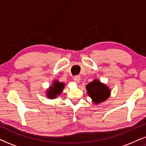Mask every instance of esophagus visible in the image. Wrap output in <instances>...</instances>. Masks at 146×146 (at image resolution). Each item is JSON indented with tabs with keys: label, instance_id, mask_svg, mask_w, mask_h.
Here are the masks:
<instances>
[{
	"label": "esophagus",
	"instance_id": "esophagus-1",
	"mask_svg": "<svg viewBox=\"0 0 146 146\" xmlns=\"http://www.w3.org/2000/svg\"><path fill=\"white\" fill-rule=\"evenodd\" d=\"M73 80H74V82L75 83H77V84H79V82H80V80H81V78L79 76H75L74 77V78H73Z\"/></svg>",
	"mask_w": 146,
	"mask_h": 146
}]
</instances>
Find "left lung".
Returning a JSON list of instances; mask_svg holds the SVG:
<instances>
[{"mask_svg": "<svg viewBox=\"0 0 146 146\" xmlns=\"http://www.w3.org/2000/svg\"><path fill=\"white\" fill-rule=\"evenodd\" d=\"M87 94L91 98L92 102L98 104L106 101L110 96V90L98 79H96L86 85Z\"/></svg>", "mask_w": 146, "mask_h": 146, "instance_id": "8db88e82", "label": "left lung"}]
</instances>
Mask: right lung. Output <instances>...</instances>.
Returning a JSON list of instances; mask_svg holds the SVG:
<instances>
[{
    "label": "right lung",
    "mask_w": 146,
    "mask_h": 146,
    "mask_svg": "<svg viewBox=\"0 0 146 146\" xmlns=\"http://www.w3.org/2000/svg\"><path fill=\"white\" fill-rule=\"evenodd\" d=\"M65 84L58 80H54L52 86L46 92V96L50 99H55L58 96H60L63 91Z\"/></svg>",
    "instance_id": "1"
}]
</instances>
